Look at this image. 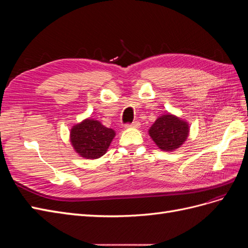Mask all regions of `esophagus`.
<instances>
[{
	"label": "esophagus",
	"instance_id": "obj_1",
	"mask_svg": "<svg viewBox=\"0 0 248 248\" xmlns=\"http://www.w3.org/2000/svg\"><path fill=\"white\" fill-rule=\"evenodd\" d=\"M140 125V124L138 121H134V122H132L130 124H126L125 127H126V128H139Z\"/></svg>",
	"mask_w": 248,
	"mask_h": 248
}]
</instances>
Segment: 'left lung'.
Here are the masks:
<instances>
[{"mask_svg": "<svg viewBox=\"0 0 248 248\" xmlns=\"http://www.w3.org/2000/svg\"><path fill=\"white\" fill-rule=\"evenodd\" d=\"M149 134L162 151L171 152L181 147L188 138L189 126L184 120L168 112L157 118Z\"/></svg>", "mask_w": 248, "mask_h": 248, "instance_id": "left-lung-1", "label": "left lung"}]
</instances>
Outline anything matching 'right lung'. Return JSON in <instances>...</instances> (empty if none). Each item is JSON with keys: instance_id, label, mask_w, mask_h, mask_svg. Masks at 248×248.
<instances>
[{"instance_id": "right-lung-1", "label": "right lung", "mask_w": 248, "mask_h": 248, "mask_svg": "<svg viewBox=\"0 0 248 248\" xmlns=\"http://www.w3.org/2000/svg\"><path fill=\"white\" fill-rule=\"evenodd\" d=\"M116 132L94 119L72 126L70 141L76 152L86 159H97L107 153Z\"/></svg>"}]
</instances>
